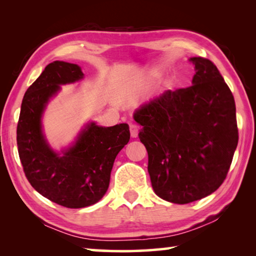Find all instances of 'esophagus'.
<instances>
[{
    "label": "esophagus",
    "mask_w": 256,
    "mask_h": 256,
    "mask_svg": "<svg viewBox=\"0 0 256 256\" xmlns=\"http://www.w3.org/2000/svg\"><path fill=\"white\" fill-rule=\"evenodd\" d=\"M130 133H131L132 138H136L138 133V128L136 124L130 123Z\"/></svg>",
    "instance_id": "esophagus-1"
}]
</instances>
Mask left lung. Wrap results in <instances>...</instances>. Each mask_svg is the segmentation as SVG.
Instances as JSON below:
<instances>
[{
    "label": "left lung",
    "mask_w": 256,
    "mask_h": 256,
    "mask_svg": "<svg viewBox=\"0 0 256 256\" xmlns=\"http://www.w3.org/2000/svg\"><path fill=\"white\" fill-rule=\"evenodd\" d=\"M190 60L196 66L192 86L167 90L134 114L154 193L178 204L219 188L238 144L230 89L210 60Z\"/></svg>",
    "instance_id": "8db88e82"
}]
</instances>
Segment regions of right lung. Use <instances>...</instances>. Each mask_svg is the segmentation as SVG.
Returning a JSON list of instances; mask_svg holds the SVG:
<instances>
[{
  "mask_svg": "<svg viewBox=\"0 0 256 256\" xmlns=\"http://www.w3.org/2000/svg\"><path fill=\"white\" fill-rule=\"evenodd\" d=\"M82 78L76 64L50 63L26 92L16 126L18 152L28 182L42 196L71 209L94 204L105 196L116 156L130 140L128 124L102 128L90 123L63 156L46 144L40 118L47 102L60 84Z\"/></svg>",
  "mask_w": 256,
  "mask_h": 256,
  "instance_id": "add662e5",
  "label": "right lung"
}]
</instances>
